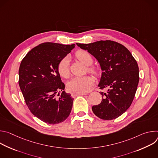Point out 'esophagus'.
Wrapping results in <instances>:
<instances>
[{
  "mask_svg": "<svg viewBox=\"0 0 158 158\" xmlns=\"http://www.w3.org/2000/svg\"><path fill=\"white\" fill-rule=\"evenodd\" d=\"M79 95H82V96H84V95H86V93H77V92H73L71 93V96L73 98H75Z\"/></svg>",
  "mask_w": 158,
  "mask_h": 158,
  "instance_id": "34e87169",
  "label": "esophagus"
}]
</instances>
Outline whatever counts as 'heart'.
<instances>
[{
	"mask_svg": "<svg viewBox=\"0 0 158 158\" xmlns=\"http://www.w3.org/2000/svg\"><path fill=\"white\" fill-rule=\"evenodd\" d=\"M76 57L86 65H91L93 59L87 51H79L76 53ZM69 58L65 56L62 59L58 64V71L60 75L64 77H67L69 75ZM89 71L96 73V70L93 67H90ZM94 82V78L91 76H84L81 77H74L67 84V87L70 91L77 93H84L87 91Z\"/></svg>",
	"mask_w": 158,
	"mask_h": 158,
	"instance_id": "obj_1",
	"label": "heart"
}]
</instances>
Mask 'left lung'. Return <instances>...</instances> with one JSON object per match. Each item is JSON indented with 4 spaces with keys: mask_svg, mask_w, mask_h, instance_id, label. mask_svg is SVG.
Here are the masks:
<instances>
[{
    "mask_svg": "<svg viewBox=\"0 0 158 158\" xmlns=\"http://www.w3.org/2000/svg\"><path fill=\"white\" fill-rule=\"evenodd\" d=\"M98 61L102 74L98 87H107L100 92L101 102L92 107L94 114L104 120L122 115L130 107L139 83V67L129 51L122 44L111 40L90 44L77 43Z\"/></svg>",
    "mask_w": 158,
    "mask_h": 158,
    "instance_id": "8db88e82",
    "label": "left lung"
}]
</instances>
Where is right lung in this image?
I'll return each instance as SVG.
<instances>
[{
  "label": "right lung",
  "mask_w": 158,
  "mask_h": 158,
  "mask_svg": "<svg viewBox=\"0 0 158 158\" xmlns=\"http://www.w3.org/2000/svg\"><path fill=\"white\" fill-rule=\"evenodd\" d=\"M74 48L75 44L42 43L31 49L20 63L19 84L22 93L32 114L44 123L59 124L71 113L74 99L64 91L58 64Z\"/></svg>",
  "instance_id": "1"
}]
</instances>
